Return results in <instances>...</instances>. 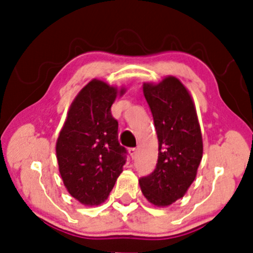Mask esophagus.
Returning a JSON list of instances; mask_svg holds the SVG:
<instances>
[{"label":"esophagus","instance_id":"34e87169","mask_svg":"<svg viewBox=\"0 0 253 253\" xmlns=\"http://www.w3.org/2000/svg\"><path fill=\"white\" fill-rule=\"evenodd\" d=\"M129 154H130V157L132 158V159L136 158L137 157V148H130Z\"/></svg>","mask_w":253,"mask_h":253}]
</instances>
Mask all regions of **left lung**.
Instances as JSON below:
<instances>
[{
  "label": "left lung",
  "instance_id": "obj_1",
  "mask_svg": "<svg viewBox=\"0 0 253 253\" xmlns=\"http://www.w3.org/2000/svg\"><path fill=\"white\" fill-rule=\"evenodd\" d=\"M159 141L154 171L139 179L141 192L158 207L171 205L195 181L203 158V137L196 107L181 81L168 76L158 84L144 83Z\"/></svg>",
  "mask_w": 253,
  "mask_h": 253
}]
</instances>
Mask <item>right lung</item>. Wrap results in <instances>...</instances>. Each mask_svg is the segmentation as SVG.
Returning <instances> with one entry per match:
<instances>
[{
    "instance_id": "1",
    "label": "right lung",
    "mask_w": 253,
    "mask_h": 253,
    "mask_svg": "<svg viewBox=\"0 0 253 253\" xmlns=\"http://www.w3.org/2000/svg\"><path fill=\"white\" fill-rule=\"evenodd\" d=\"M126 88L92 79L81 89L56 141L58 170L68 192L85 206L108 198L126 165V150L119 143V123L112 105Z\"/></svg>"
}]
</instances>
